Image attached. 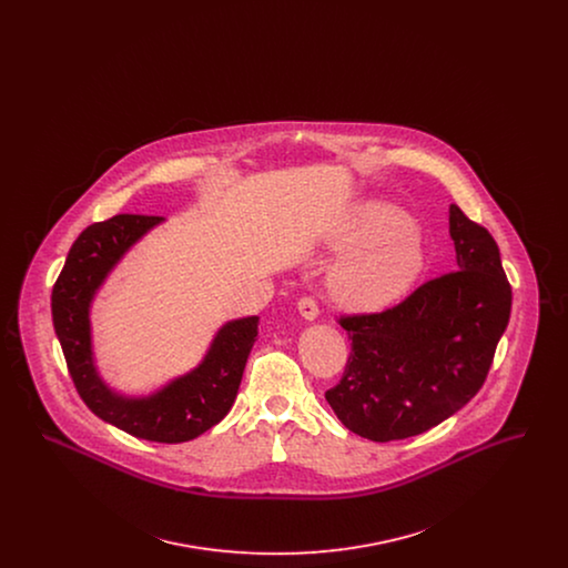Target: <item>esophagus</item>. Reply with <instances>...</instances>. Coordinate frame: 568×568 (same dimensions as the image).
<instances>
[{"mask_svg":"<svg viewBox=\"0 0 568 568\" xmlns=\"http://www.w3.org/2000/svg\"><path fill=\"white\" fill-rule=\"evenodd\" d=\"M297 311H300V315H302L304 320H308V322L317 320V315H320V306H317L315 297L311 296H302L297 300Z\"/></svg>","mask_w":568,"mask_h":568,"instance_id":"34e87169","label":"esophagus"}]
</instances>
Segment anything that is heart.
I'll return each instance as SVG.
<instances>
[{"instance_id":"obj_1","label":"heart","mask_w":568,"mask_h":568,"mask_svg":"<svg viewBox=\"0 0 568 568\" xmlns=\"http://www.w3.org/2000/svg\"><path fill=\"white\" fill-rule=\"evenodd\" d=\"M336 248H366L329 274V292L353 311H378L405 296L424 268V248L408 216L385 204L364 209L336 236Z\"/></svg>"}]
</instances>
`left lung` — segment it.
Returning a JSON list of instances; mask_svg holds the SVG:
<instances>
[{"label": "left lung", "mask_w": 568, "mask_h": 568, "mask_svg": "<svg viewBox=\"0 0 568 568\" xmlns=\"http://www.w3.org/2000/svg\"><path fill=\"white\" fill-rule=\"evenodd\" d=\"M456 268L419 285L381 313L341 315L352 353L325 392L338 419L364 438L389 443L426 433L486 383L511 315V285L498 244L452 204Z\"/></svg>", "instance_id": "8db88e82"}]
</instances>
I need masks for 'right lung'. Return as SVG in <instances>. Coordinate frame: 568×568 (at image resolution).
<instances>
[{
    "label": "right lung",
    "mask_w": 568,
    "mask_h": 568,
    "mask_svg": "<svg viewBox=\"0 0 568 568\" xmlns=\"http://www.w3.org/2000/svg\"><path fill=\"white\" fill-rule=\"evenodd\" d=\"M160 221L162 216L155 215H114L82 230L54 281L51 311L70 377L84 405L138 438L185 443L211 430L234 405L260 317L223 325L204 362L155 396L112 394L93 366L89 306L121 255Z\"/></svg>",
    "instance_id": "add662e5"
}]
</instances>
